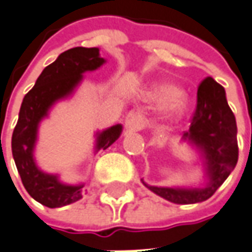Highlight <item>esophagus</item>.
<instances>
[{
    "mask_svg": "<svg viewBox=\"0 0 252 252\" xmlns=\"http://www.w3.org/2000/svg\"><path fill=\"white\" fill-rule=\"evenodd\" d=\"M124 123L128 131H140L145 126V117L138 112H129L126 116Z\"/></svg>",
    "mask_w": 252,
    "mask_h": 252,
    "instance_id": "1",
    "label": "esophagus"
}]
</instances>
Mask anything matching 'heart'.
<instances>
[{"mask_svg": "<svg viewBox=\"0 0 252 252\" xmlns=\"http://www.w3.org/2000/svg\"><path fill=\"white\" fill-rule=\"evenodd\" d=\"M150 99L160 104L169 103L168 110L172 116H179L185 110V100L181 97V90L168 83H161L155 85L149 92Z\"/></svg>", "mask_w": 252, "mask_h": 252, "instance_id": "1", "label": "heart"}]
</instances>
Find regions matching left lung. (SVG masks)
<instances>
[{"mask_svg": "<svg viewBox=\"0 0 252 252\" xmlns=\"http://www.w3.org/2000/svg\"><path fill=\"white\" fill-rule=\"evenodd\" d=\"M204 155L210 184L204 189L149 188L160 197L175 204H194L205 201L218 190L237 164V126L229 107L223 87L214 78H204L197 88V103L191 117L190 128L184 133Z\"/></svg>", "mask_w": 252, "mask_h": 252, "instance_id": "left-lung-1", "label": "left lung"}]
</instances>
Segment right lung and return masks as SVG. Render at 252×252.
I'll return each mask as SVG.
<instances>
[{
  "label": "right lung",
  "instance_id": "obj_1",
  "mask_svg": "<svg viewBox=\"0 0 252 252\" xmlns=\"http://www.w3.org/2000/svg\"><path fill=\"white\" fill-rule=\"evenodd\" d=\"M104 63L97 48H71L42 70L35 85L26 94L20 106L18 124L12 133V155L27 193L45 207L58 208L83 197L84 186L62 184L55 175L42 172L35 165L32 150L37 139L38 123L47 116L52 104L70 95L81 81L83 73L100 67ZM121 133L114 126L97 133L96 150L107 149Z\"/></svg>",
  "mask_w": 252,
  "mask_h": 252
}]
</instances>
